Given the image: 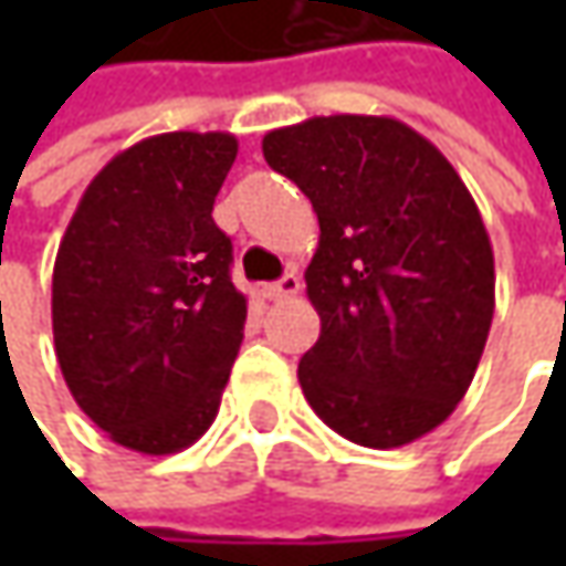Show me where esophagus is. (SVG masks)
<instances>
[{
	"label": "esophagus",
	"instance_id": "esophagus-1",
	"mask_svg": "<svg viewBox=\"0 0 566 566\" xmlns=\"http://www.w3.org/2000/svg\"><path fill=\"white\" fill-rule=\"evenodd\" d=\"M298 290H302V280H298V273L290 271V273H283L276 283L264 286V295H268L271 302H283V298H293Z\"/></svg>",
	"mask_w": 566,
	"mask_h": 566
}]
</instances>
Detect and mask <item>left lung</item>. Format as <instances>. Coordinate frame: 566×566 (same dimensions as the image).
I'll list each match as a JSON object with an SVG mask.
<instances>
[{
	"mask_svg": "<svg viewBox=\"0 0 566 566\" xmlns=\"http://www.w3.org/2000/svg\"><path fill=\"white\" fill-rule=\"evenodd\" d=\"M261 147L321 223L305 271L321 315L298 361L305 400L353 444L422 438L463 400L494 317V254L469 188L390 116H315Z\"/></svg>",
	"mask_w": 566,
	"mask_h": 566,
	"instance_id": "left-lung-1",
	"label": "left lung"
}]
</instances>
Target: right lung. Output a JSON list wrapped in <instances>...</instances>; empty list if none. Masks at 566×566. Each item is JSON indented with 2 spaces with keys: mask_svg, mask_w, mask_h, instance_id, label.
<instances>
[{
  "mask_svg": "<svg viewBox=\"0 0 566 566\" xmlns=\"http://www.w3.org/2000/svg\"><path fill=\"white\" fill-rule=\"evenodd\" d=\"M239 154L227 132H166L94 176L53 268L55 359L116 444L164 457L217 419L245 295L213 198Z\"/></svg>",
  "mask_w": 566,
  "mask_h": 566,
  "instance_id": "1",
  "label": "right lung"
}]
</instances>
